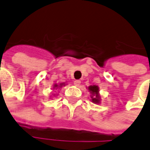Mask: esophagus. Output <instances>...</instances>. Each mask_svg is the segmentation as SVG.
<instances>
[{
    "label": "esophagus",
    "instance_id": "1",
    "mask_svg": "<svg viewBox=\"0 0 150 150\" xmlns=\"http://www.w3.org/2000/svg\"><path fill=\"white\" fill-rule=\"evenodd\" d=\"M80 84H81V81L80 80H75L74 81V85L75 86H79Z\"/></svg>",
    "mask_w": 150,
    "mask_h": 150
}]
</instances>
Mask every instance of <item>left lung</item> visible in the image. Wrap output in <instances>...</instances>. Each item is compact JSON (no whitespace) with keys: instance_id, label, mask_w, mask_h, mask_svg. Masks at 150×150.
<instances>
[{"instance_id":"1","label":"left lung","mask_w":150,"mask_h":150,"mask_svg":"<svg viewBox=\"0 0 150 150\" xmlns=\"http://www.w3.org/2000/svg\"><path fill=\"white\" fill-rule=\"evenodd\" d=\"M89 93H91L92 102L94 103H100V96L99 94V87L96 85L94 86H90L88 87Z\"/></svg>"}]
</instances>
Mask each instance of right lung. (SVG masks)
Returning <instances> with one entry per match:
<instances>
[{"label": "right lung", "instance_id": "right-lung-1", "mask_svg": "<svg viewBox=\"0 0 150 150\" xmlns=\"http://www.w3.org/2000/svg\"><path fill=\"white\" fill-rule=\"evenodd\" d=\"M62 86H64V83H61L60 85H57V84H55L54 86V89H57V88H61L62 87Z\"/></svg>", "mask_w": 150, "mask_h": 150}]
</instances>
